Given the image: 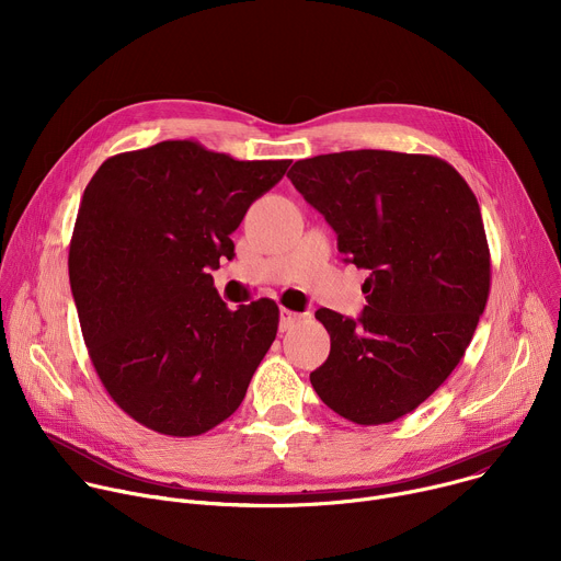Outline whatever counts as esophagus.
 Instances as JSON below:
<instances>
[{"label":"esophagus","mask_w":561,"mask_h":561,"mask_svg":"<svg viewBox=\"0 0 561 561\" xmlns=\"http://www.w3.org/2000/svg\"><path fill=\"white\" fill-rule=\"evenodd\" d=\"M299 319H301L299 312L288 310V308H282V310H279V331H288L290 327H295V324L299 322Z\"/></svg>","instance_id":"obj_1"}]
</instances>
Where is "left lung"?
I'll list each match as a JSON object with an SVG mask.
<instances>
[{
    "instance_id": "1",
    "label": "left lung",
    "mask_w": 561,
    "mask_h": 561,
    "mask_svg": "<svg viewBox=\"0 0 561 561\" xmlns=\"http://www.w3.org/2000/svg\"><path fill=\"white\" fill-rule=\"evenodd\" d=\"M288 180L366 268L359 319L319 308L329 359L310 373L322 402L362 426L413 413L461 362L491 290L477 197L439 157L344 150L299 159Z\"/></svg>"
}]
</instances>
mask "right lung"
I'll return each mask as SVG.
<instances>
[{
    "label": "right lung",
    "mask_w": 561,
    "mask_h": 561,
    "mask_svg": "<svg viewBox=\"0 0 561 561\" xmlns=\"http://www.w3.org/2000/svg\"><path fill=\"white\" fill-rule=\"evenodd\" d=\"M290 159L242 162L169 139L108 157L89 182L68 275L91 362L141 426L195 437L228 420L277 335L279 308L230 310L210 268Z\"/></svg>",
    "instance_id": "add662e5"
}]
</instances>
